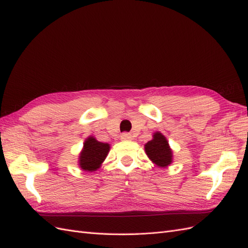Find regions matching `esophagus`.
<instances>
[{"mask_svg": "<svg viewBox=\"0 0 248 248\" xmlns=\"http://www.w3.org/2000/svg\"><path fill=\"white\" fill-rule=\"evenodd\" d=\"M121 139H122V140H130L131 136L130 134H127V132H123V134L121 135Z\"/></svg>", "mask_w": 248, "mask_h": 248, "instance_id": "obj_1", "label": "esophagus"}]
</instances>
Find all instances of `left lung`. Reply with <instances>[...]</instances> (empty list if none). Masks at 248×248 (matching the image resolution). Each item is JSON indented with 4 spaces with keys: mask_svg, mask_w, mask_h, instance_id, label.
Segmentation results:
<instances>
[{
    "mask_svg": "<svg viewBox=\"0 0 248 248\" xmlns=\"http://www.w3.org/2000/svg\"><path fill=\"white\" fill-rule=\"evenodd\" d=\"M145 152H146L149 159L158 166L165 167L171 163L172 152L170 148L166 138L160 132H155L153 140L146 143Z\"/></svg>",
    "mask_w": 248,
    "mask_h": 248,
    "instance_id": "1",
    "label": "left lung"
}]
</instances>
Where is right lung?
<instances>
[{"label":"right lung","mask_w":248,"mask_h":248,"mask_svg":"<svg viewBox=\"0 0 248 248\" xmlns=\"http://www.w3.org/2000/svg\"><path fill=\"white\" fill-rule=\"evenodd\" d=\"M109 152V144L96 141L94 138L89 137L84 143L83 152L80 155V166L82 170L93 171L99 168L101 163L106 158Z\"/></svg>","instance_id":"right-lung-1"}]
</instances>
